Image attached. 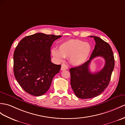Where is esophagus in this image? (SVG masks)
I'll list each match as a JSON object with an SVG mask.
<instances>
[{
  "label": "esophagus",
  "mask_w": 125,
  "mask_h": 125,
  "mask_svg": "<svg viewBox=\"0 0 125 125\" xmlns=\"http://www.w3.org/2000/svg\"><path fill=\"white\" fill-rule=\"evenodd\" d=\"M67 69H68L67 65L65 64V63H62V67H61V70H62V71H64V70H66Z\"/></svg>",
  "instance_id": "esophagus-1"
}]
</instances>
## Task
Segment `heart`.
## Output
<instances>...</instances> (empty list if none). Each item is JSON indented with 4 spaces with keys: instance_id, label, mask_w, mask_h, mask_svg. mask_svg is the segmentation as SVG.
<instances>
[{
    "instance_id": "obj_1",
    "label": "heart",
    "mask_w": 125,
    "mask_h": 125,
    "mask_svg": "<svg viewBox=\"0 0 125 125\" xmlns=\"http://www.w3.org/2000/svg\"><path fill=\"white\" fill-rule=\"evenodd\" d=\"M92 47L90 43L78 39H71L62 42L58 49L53 48L52 55L59 62H62L65 58H69L73 65L80 66L87 60Z\"/></svg>"
}]
</instances>
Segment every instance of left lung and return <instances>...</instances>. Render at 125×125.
Instances as JSON below:
<instances>
[{
	"instance_id": "left-lung-1",
	"label": "left lung",
	"mask_w": 125,
	"mask_h": 125,
	"mask_svg": "<svg viewBox=\"0 0 125 125\" xmlns=\"http://www.w3.org/2000/svg\"><path fill=\"white\" fill-rule=\"evenodd\" d=\"M90 37L94 38L96 44L90 59L83 65L69 69L72 89L77 98L83 99L94 98L104 91L109 84L115 67L114 56L110 45L98 36ZM96 56L103 57L105 65L100 71L92 73L89 64Z\"/></svg>"
}]
</instances>
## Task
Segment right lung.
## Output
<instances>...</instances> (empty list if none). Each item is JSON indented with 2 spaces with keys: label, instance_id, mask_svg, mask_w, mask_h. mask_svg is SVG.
<instances>
[{
  "label": "right lung",
  "instance_id": "1",
  "mask_svg": "<svg viewBox=\"0 0 125 125\" xmlns=\"http://www.w3.org/2000/svg\"><path fill=\"white\" fill-rule=\"evenodd\" d=\"M61 35L41 33L27 36L21 40L14 53V74L22 89L38 96L46 93L60 65L51 62L50 48Z\"/></svg>",
  "mask_w": 125,
  "mask_h": 125
}]
</instances>
